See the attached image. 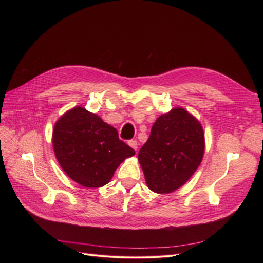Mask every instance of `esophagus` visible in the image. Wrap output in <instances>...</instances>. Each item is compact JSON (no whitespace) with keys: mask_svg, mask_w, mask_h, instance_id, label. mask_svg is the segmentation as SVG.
<instances>
[{"mask_svg":"<svg viewBox=\"0 0 263 263\" xmlns=\"http://www.w3.org/2000/svg\"><path fill=\"white\" fill-rule=\"evenodd\" d=\"M128 145L135 150V151H137V148H138V144H137V141L136 140H130V141H128Z\"/></svg>","mask_w":263,"mask_h":263,"instance_id":"34e87169","label":"esophagus"}]
</instances>
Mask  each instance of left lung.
<instances>
[{
    "label": "left lung",
    "mask_w": 263,
    "mask_h": 263,
    "mask_svg": "<svg viewBox=\"0 0 263 263\" xmlns=\"http://www.w3.org/2000/svg\"><path fill=\"white\" fill-rule=\"evenodd\" d=\"M205 150L202 124L182 107L159 116L138 154L147 186L168 194L180 189L201 164Z\"/></svg>",
    "instance_id": "8db88e82"
}]
</instances>
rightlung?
Masks as SVG:
<instances>
[{
	"instance_id": "right-lung-1",
	"label": "right lung",
	"mask_w": 263,
	"mask_h": 263,
	"mask_svg": "<svg viewBox=\"0 0 263 263\" xmlns=\"http://www.w3.org/2000/svg\"><path fill=\"white\" fill-rule=\"evenodd\" d=\"M52 147L67 176L84 187H101L135 150L119 140L118 133L84 107L69 109L54 124Z\"/></svg>"
}]
</instances>
